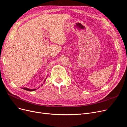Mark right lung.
<instances>
[{"label":"right lung","instance_id":"obj_1","mask_svg":"<svg viewBox=\"0 0 127 127\" xmlns=\"http://www.w3.org/2000/svg\"><path fill=\"white\" fill-rule=\"evenodd\" d=\"M44 82H45V81H44ZM42 85H43V84H42V85H41V86H42ZM23 89H25V90H27V91H29V92L34 91V90H36L35 89H29V88H23Z\"/></svg>","mask_w":127,"mask_h":127}]
</instances>
